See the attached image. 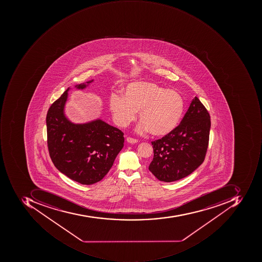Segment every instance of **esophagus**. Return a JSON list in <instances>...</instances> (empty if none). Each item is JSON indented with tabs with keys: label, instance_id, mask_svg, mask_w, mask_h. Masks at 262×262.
Segmentation results:
<instances>
[{
	"label": "esophagus",
	"instance_id": "34e87169",
	"mask_svg": "<svg viewBox=\"0 0 262 262\" xmlns=\"http://www.w3.org/2000/svg\"><path fill=\"white\" fill-rule=\"evenodd\" d=\"M127 142H128V143L135 144V143H137L138 140H137V139H132V138L127 137Z\"/></svg>",
	"mask_w": 262,
	"mask_h": 262
}]
</instances>
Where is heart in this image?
Wrapping results in <instances>:
<instances>
[{"instance_id": "heart-1", "label": "heart", "mask_w": 262, "mask_h": 262, "mask_svg": "<svg viewBox=\"0 0 262 262\" xmlns=\"http://www.w3.org/2000/svg\"><path fill=\"white\" fill-rule=\"evenodd\" d=\"M122 91L123 95L114 93L110 98V111L117 124L126 127L139 111L137 133L149 132L155 137H164L178 127L185 101L177 91L154 82H136L127 84Z\"/></svg>"}]
</instances>
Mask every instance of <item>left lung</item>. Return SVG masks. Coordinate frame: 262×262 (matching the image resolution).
Segmentation results:
<instances>
[{"mask_svg":"<svg viewBox=\"0 0 262 262\" xmlns=\"http://www.w3.org/2000/svg\"><path fill=\"white\" fill-rule=\"evenodd\" d=\"M210 116L195 97L172 133L152 142L154 158L149 170L160 181H177L202 164L209 144Z\"/></svg>","mask_w":262,"mask_h":262,"instance_id":"obj_1","label":"left lung"}]
</instances>
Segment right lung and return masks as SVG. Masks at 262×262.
I'll list each match as a JSON object with an SVG mask.
<instances>
[{"instance_id": "add662e5", "label": "right lung", "mask_w": 262, "mask_h": 262, "mask_svg": "<svg viewBox=\"0 0 262 262\" xmlns=\"http://www.w3.org/2000/svg\"><path fill=\"white\" fill-rule=\"evenodd\" d=\"M94 82L74 86L84 90ZM68 88L49 108L47 144L55 167L74 181L91 185L102 180L123 147V133L101 119L75 123L65 116Z\"/></svg>"}]
</instances>
